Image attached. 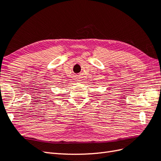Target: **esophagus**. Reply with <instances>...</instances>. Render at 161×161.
Returning <instances> with one entry per match:
<instances>
[{
    "instance_id": "1",
    "label": "esophagus",
    "mask_w": 161,
    "mask_h": 161,
    "mask_svg": "<svg viewBox=\"0 0 161 161\" xmlns=\"http://www.w3.org/2000/svg\"><path fill=\"white\" fill-rule=\"evenodd\" d=\"M77 81H80V80H79V79H78V80H77Z\"/></svg>"
}]
</instances>
